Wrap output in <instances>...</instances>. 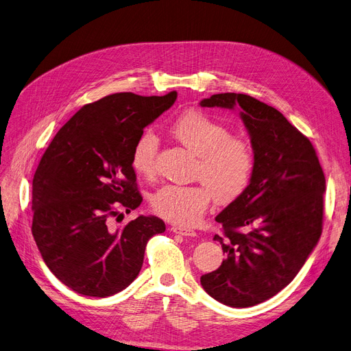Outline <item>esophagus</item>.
<instances>
[{
	"label": "esophagus",
	"mask_w": 351,
	"mask_h": 351,
	"mask_svg": "<svg viewBox=\"0 0 351 351\" xmlns=\"http://www.w3.org/2000/svg\"><path fill=\"white\" fill-rule=\"evenodd\" d=\"M171 230H172L173 233H178V234H182V236H188V237H195V236H197L195 230H192V229H188V228L172 226V228H171Z\"/></svg>",
	"instance_id": "1"
}]
</instances>
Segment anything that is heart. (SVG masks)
<instances>
[{"label": "heart", "mask_w": 351, "mask_h": 351, "mask_svg": "<svg viewBox=\"0 0 351 351\" xmlns=\"http://www.w3.org/2000/svg\"><path fill=\"white\" fill-rule=\"evenodd\" d=\"M171 135L196 155L193 185H165L151 199L155 213L172 223L195 225L206 212L210 199L217 204H232L241 197L250 183L254 155L245 139L200 110H188L169 125ZM158 138L143 131L132 149L134 169L151 178L155 173Z\"/></svg>", "instance_id": "b5f03b06"}]
</instances>
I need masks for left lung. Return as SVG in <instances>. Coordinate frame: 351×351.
I'll return each instance as SVG.
<instances>
[{"mask_svg": "<svg viewBox=\"0 0 351 351\" xmlns=\"http://www.w3.org/2000/svg\"><path fill=\"white\" fill-rule=\"evenodd\" d=\"M200 106H234L250 135L254 168L246 192L216 216L226 259L200 278L230 307L273 298L303 267L323 230L326 178L307 136L276 108L245 94H216Z\"/></svg>", "mask_w": 351, "mask_h": 351, "instance_id": "8db88e82", "label": "left lung"}]
</instances>
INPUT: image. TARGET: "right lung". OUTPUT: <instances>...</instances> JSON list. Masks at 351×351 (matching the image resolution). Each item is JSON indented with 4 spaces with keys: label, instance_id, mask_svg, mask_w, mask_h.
Wrapping results in <instances>:
<instances>
[{
    "label": "right lung",
    "instance_id": "obj_1",
    "mask_svg": "<svg viewBox=\"0 0 351 351\" xmlns=\"http://www.w3.org/2000/svg\"><path fill=\"white\" fill-rule=\"evenodd\" d=\"M176 97L118 92L86 104L43 155L32 180V236L48 269L73 291L108 298L126 289L141 271L147 241L165 232L156 216L122 228L112 219L141 205L134 145Z\"/></svg>",
    "mask_w": 351,
    "mask_h": 351
}]
</instances>
